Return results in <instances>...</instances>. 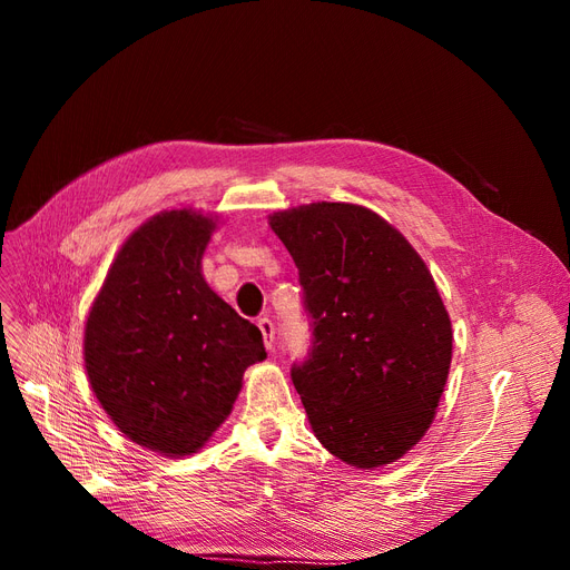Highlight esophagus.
Returning a JSON list of instances; mask_svg holds the SVG:
<instances>
[{"instance_id": "esophagus-1", "label": "esophagus", "mask_w": 570, "mask_h": 570, "mask_svg": "<svg viewBox=\"0 0 570 570\" xmlns=\"http://www.w3.org/2000/svg\"><path fill=\"white\" fill-rule=\"evenodd\" d=\"M258 331L263 335V344L267 351H273V344H275V325L269 318H261L258 321Z\"/></svg>"}]
</instances>
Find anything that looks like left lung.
Masks as SVG:
<instances>
[{
  "label": "left lung",
  "mask_w": 570,
  "mask_h": 570,
  "mask_svg": "<svg viewBox=\"0 0 570 570\" xmlns=\"http://www.w3.org/2000/svg\"><path fill=\"white\" fill-rule=\"evenodd\" d=\"M314 323L293 365L314 436L355 469L404 458L430 430L453 357V325L425 261L372 209L309 203L269 215Z\"/></svg>",
  "instance_id": "8db88e82"
}]
</instances>
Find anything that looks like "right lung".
Segmentation results:
<instances>
[{
    "label": "right lung",
    "instance_id": "obj_1",
    "mask_svg": "<svg viewBox=\"0 0 570 570\" xmlns=\"http://www.w3.org/2000/svg\"><path fill=\"white\" fill-rule=\"evenodd\" d=\"M217 217L164 209L119 247L85 321V372L112 425L164 458L198 453L233 411L258 327L207 286Z\"/></svg>",
    "mask_w": 570,
    "mask_h": 570
}]
</instances>
